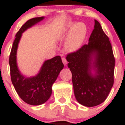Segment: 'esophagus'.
<instances>
[{
    "instance_id": "obj_1",
    "label": "esophagus",
    "mask_w": 125,
    "mask_h": 125,
    "mask_svg": "<svg viewBox=\"0 0 125 125\" xmlns=\"http://www.w3.org/2000/svg\"><path fill=\"white\" fill-rule=\"evenodd\" d=\"M62 62H63V64H64V66L67 65V60H66V58H62Z\"/></svg>"
}]
</instances>
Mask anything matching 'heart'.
Here are the masks:
<instances>
[{
    "instance_id": "obj_1",
    "label": "heart",
    "mask_w": 125,
    "mask_h": 125,
    "mask_svg": "<svg viewBox=\"0 0 125 125\" xmlns=\"http://www.w3.org/2000/svg\"><path fill=\"white\" fill-rule=\"evenodd\" d=\"M87 33V28L85 23L78 22L70 23L67 30L61 37V40H66L64 48L68 52H74L78 50L85 40Z\"/></svg>"
}]
</instances>
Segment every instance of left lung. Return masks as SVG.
<instances>
[{
    "label": "left lung",
    "mask_w": 125,
    "mask_h": 125,
    "mask_svg": "<svg viewBox=\"0 0 125 125\" xmlns=\"http://www.w3.org/2000/svg\"><path fill=\"white\" fill-rule=\"evenodd\" d=\"M66 59L77 101L88 107L104 102L113 85L115 60L109 38L97 20L88 44Z\"/></svg>",
    "instance_id": "8db88e82"
}]
</instances>
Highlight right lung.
I'll list each match as a JSON object with an SVG mask.
<instances>
[{
	"instance_id": "add662e5",
	"label": "right lung",
	"mask_w": 125,
	"mask_h": 125,
	"mask_svg": "<svg viewBox=\"0 0 125 125\" xmlns=\"http://www.w3.org/2000/svg\"><path fill=\"white\" fill-rule=\"evenodd\" d=\"M44 18V17L31 18L23 25L16 34L9 58L11 80L15 89L25 102L31 105H42L48 100L52 94V84L64 67L60 56L45 61L35 76H25L17 66V49L22 33Z\"/></svg>"
}]
</instances>
